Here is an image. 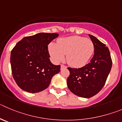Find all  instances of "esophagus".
Returning a JSON list of instances; mask_svg holds the SVG:
<instances>
[{
    "label": "esophagus",
    "mask_w": 122,
    "mask_h": 122,
    "mask_svg": "<svg viewBox=\"0 0 122 122\" xmlns=\"http://www.w3.org/2000/svg\"><path fill=\"white\" fill-rule=\"evenodd\" d=\"M67 67L65 65H61V70H63V69H65Z\"/></svg>",
    "instance_id": "obj_1"
}]
</instances>
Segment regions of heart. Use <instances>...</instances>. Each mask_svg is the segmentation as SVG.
<instances>
[{"label":"heart","mask_w":122,"mask_h":122,"mask_svg":"<svg viewBox=\"0 0 122 122\" xmlns=\"http://www.w3.org/2000/svg\"><path fill=\"white\" fill-rule=\"evenodd\" d=\"M94 45L91 40L80 36L62 38L56 43H51L49 51L56 62L64 60L66 55L67 62L76 67L85 65L94 52Z\"/></svg>","instance_id":"b5f03b06"}]
</instances>
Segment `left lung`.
Instances as JSON below:
<instances>
[{"label":"left lung","mask_w":122,"mask_h":122,"mask_svg":"<svg viewBox=\"0 0 122 122\" xmlns=\"http://www.w3.org/2000/svg\"><path fill=\"white\" fill-rule=\"evenodd\" d=\"M94 48V54L90 62L80 68H68L67 79L69 89L76 96L90 98L102 89L112 67L108 48L96 37L89 34Z\"/></svg>","instance_id":"8db88e82"}]
</instances>
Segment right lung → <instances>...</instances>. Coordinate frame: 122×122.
I'll return each mask as SVG.
<instances>
[{
    "label": "right lung",
    "mask_w": 122,
    "mask_h": 122,
    "mask_svg": "<svg viewBox=\"0 0 122 122\" xmlns=\"http://www.w3.org/2000/svg\"><path fill=\"white\" fill-rule=\"evenodd\" d=\"M59 36L57 33H41L25 37L11 52L13 76L23 91L36 93L46 89L52 77L60 71L50 60L48 45Z\"/></svg>",
    "instance_id": "1"
}]
</instances>
